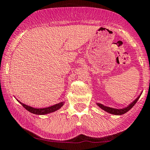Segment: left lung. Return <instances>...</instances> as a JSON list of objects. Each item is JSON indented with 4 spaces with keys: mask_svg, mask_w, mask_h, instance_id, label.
Masks as SVG:
<instances>
[{
    "mask_svg": "<svg viewBox=\"0 0 150 150\" xmlns=\"http://www.w3.org/2000/svg\"><path fill=\"white\" fill-rule=\"evenodd\" d=\"M142 93V91L141 93H140L139 95L137 96V98L135 100H134L132 103H129L127 106L124 107V108H112V107H108V106H106V105H103V104L99 103H96V104H97L98 106L100 107L101 109H103V111H106V112L111 113V114L120 116V115L124 114L125 113L128 112L129 110H130L131 108H132V107H133L134 105L136 104L137 102V100H139V98H140V96H141Z\"/></svg>",
    "mask_w": 150,
    "mask_h": 150,
    "instance_id": "left-lung-1",
    "label": "left lung"
}]
</instances>
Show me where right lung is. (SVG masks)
Returning a JSON list of instances; mask_svg holds the SVG:
<instances>
[{"mask_svg":"<svg viewBox=\"0 0 150 150\" xmlns=\"http://www.w3.org/2000/svg\"><path fill=\"white\" fill-rule=\"evenodd\" d=\"M17 100V99H16ZM20 103L23 106V108H26L28 111L29 112L34 113V114H37V115H45V114H48V113L54 112V111H57L59 110V108H61L62 107V105H64V101L60 102L59 103H57L55 105H52V106L50 107H47V108H34V107H31L30 105H26V104L21 103V101L18 100Z\"/></svg>","mask_w":150,"mask_h":150,"instance_id":"obj_1","label":"right lung"}]
</instances>
